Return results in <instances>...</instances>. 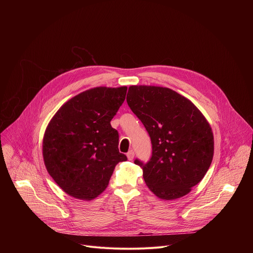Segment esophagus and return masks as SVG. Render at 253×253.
Returning <instances> with one entry per match:
<instances>
[{
  "instance_id": "34e87169",
  "label": "esophagus",
  "mask_w": 253,
  "mask_h": 253,
  "mask_svg": "<svg viewBox=\"0 0 253 253\" xmlns=\"http://www.w3.org/2000/svg\"><path fill=\"white\" fill-rule=\"evenodd\" d=\"M134 155H135V153H134V151H133V150L129 151V152L127 153V158H128V160H133Z\"/></svg>"
}]
</instances>
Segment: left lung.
Segmentation results:
<instances>
[{
	"mask_svg": "<svg viewBox=\"0 0 253 253\" xmlns=\"http://www.w3.org/2000/svg\"><path fill=\"white\" fill-rule=\"evenodd\" d=\"M126 100L151 138L150 160L134 161L146 185L164 200L188 194L212 162L210 124L190 100L169 88L130 86Z\"/></svg>",
	"mask_w": 253,
	"mask_h": 253,
	"instance_id": "left-lung-1",
	"label": "left lung"
}]
</instances>
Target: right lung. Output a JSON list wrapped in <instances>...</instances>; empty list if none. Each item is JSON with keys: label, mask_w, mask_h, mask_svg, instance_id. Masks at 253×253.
Instances as JSON below:
<instances>
[{"label": "right lung", "mask_w": 253, "mask_h": 253, "mask_svg": "<svg viewBox=\"0 0 253 253\" xmlns=\"http://www.w3.org/2000/svg\"><path fill=\"white\" fill-rule=\"evenodd\" d=\"M127 87H96L68 100L49 122L43 158L54 181L68 195L92 200L109 184L119 152L118 131L110 121L125 100Z\"/></svg>", "instance_id": "right-lung-1"}]
</instances>
